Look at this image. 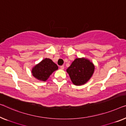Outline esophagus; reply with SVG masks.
I'll return each mask as SVG.
<instances>
[{
	"mask_svg": "<svg viewBox=\"0 0 126 126\" xmlns=\"http://www.w3.org/2000/svg\"><path fill=\"white\" fill-rule=\"evenodd\" d=\"M60 68H61V69H64V65H61V66L60 67Z\"/></svg>",
	"mask_w": 126,
	"mask_h": 126,
	"instance_id": "obj_1",
	"label": "esophagus"
}]
</instances>
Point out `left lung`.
<instances>
[{"instance_id": "1", "label": "left lung", "mask_w": 126, "mask_h": 126, "mask_svg": "<svg viewBox=\"0 0 126 126\" xmlns=\"http://www.w3.org/2000/svg\"><path fill=\"white\" fill-rule=\"evenodd\" d=\"M72 83L81 85L89 81L94 71V65L86 58H76L67 69Z\"/></svg>"}]
</instances>
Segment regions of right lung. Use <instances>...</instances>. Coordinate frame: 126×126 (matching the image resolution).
Here are the masks:
<instances>
[{"label": "right lung", "mask_w": 126, "mask_h": 126, "mask_svg": "<svg viewBox=\"0 0 126 126\" xmlns=\"http://www.w3.org/2000/svg\"><path fill=\"white\" fill-rule=\"evenodd\" d=\"M58 69V65L49 58H45L32 69L33 76L40 81H45L50 75Z\"/></svg>", "instance_id": "obj_1"}]
</instances>
